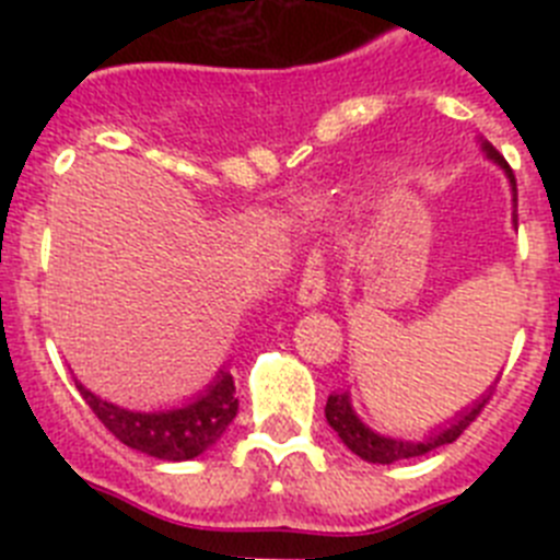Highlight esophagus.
Instances as JSON below:
<instances>
[{
    "mask_svg": "<svg viewBox=\"0 0 560 560\" xmlns=\"http://www.w3.org/2000/svg\"><path fill=\"white\" fill-rule=\"evenodd\" d=\"M325 294H328V277H325L323 255H314L305 264L303 280H300V289H296V303L303 308H311V305L323 303Z\"/></svg>",
    "mask_w": 560,
    "mask_h": 560,
    "instance_id": "34e87169",
    "label": "esophagus"
}]
</instances>
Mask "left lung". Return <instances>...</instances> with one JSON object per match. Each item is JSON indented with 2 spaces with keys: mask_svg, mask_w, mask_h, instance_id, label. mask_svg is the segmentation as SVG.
I'll return each mask as SVG.
<instances>
[{
  "mask_svg": "<svg viewBox=\"0 0 560 560\" xmlns=\"http://www.w3.org/2000/svg\"><path fill=\"white\" fill-rule=\"evenodd\" d=\"M479 145H482V153L493 162V165L502 167L504 176H508V182H511L513 196H516V179H513L511 165L502 160V153H499L491 142L479 140ZM493 387H497V384H491V387H488V393L479 395L474 404H468V407H463L459 412H454V418H448L446 423H440V427L429 429V432L418 440L389 438V434H381V432H375V429H370L368 423H364V420L355 415L353 400H350L348 389H345V393L330 395L328 404H325V418H328L330 429L339 434L341 443H345V446H348L355 457L368 459V463L393 465V463H400V459L423 457V454L434 452V448L454 443V440H457L459 434L471 427L474 420H477V415L482 412V407L488 404V398H491Z\"/></svg>",
  "mask_w": 560,
  "mask_h": 560,
  "instance_id": "obj_1",
  "label": "left lung"
}]
</instances>
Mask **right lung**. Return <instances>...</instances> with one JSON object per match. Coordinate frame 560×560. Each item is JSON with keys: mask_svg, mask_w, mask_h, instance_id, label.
<instances>
[{"mask_svg": "<svg viewBox=\"0 0 560 560\" xmlns=\"http://www.w3.org/2000/svg\"><path fill=\"white\" fill-rule=\"evenodd\" d=\"M92 412L101 418L103 427L128 448L148 454V457L185 463L199 457L215 446L237 415L235 381L226 370H219L205 389L185 400L182 407L156 409V412H137V409L117 407L103 400L81 381H75Z\"/></svg>", "mask_w": 560, "mask_h": 560, "instance_id": "obj_1", "label": "right lung"}]
</instances>
